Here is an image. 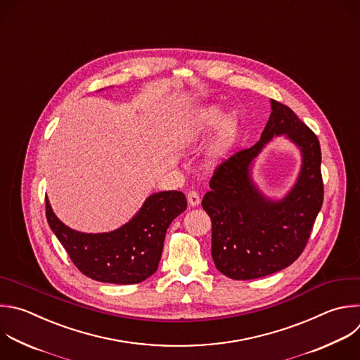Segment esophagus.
<instances>
[{
  "label": "esophagus",
  "mask_w": 360,
  "mask_h": 360,
  "mask_svg": "<svg viewBox=\"0 0 360 360\" xmlns=\"http://www.w3.org/2000/svg\"><path fill=\"white\" fill-rule=\"evenodd\" d=\"M186 198H188V203L191 206H198L200 203V196H199V193L196 191H189Z\"/></svg>",
  "instance_id": "obj_1"
}]
</instances>
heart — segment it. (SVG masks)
<instances>
[{"label": "heart", "instance_id": "b5f03b06", "mask_svg": "<svg viewBox=\"0 0 360 360\" xmlns=\"http://www.w3.org/2000/svg\"><path fill=\"white\" fill-rule=\"evenodd\" d=\"M221 115H223V111L217 105H206L199 108L184 126L181 139L188 143L193 141L200 134H205L206 131L216 127L221 120ZM236 134H237V118L234 115H227L223 120V123L220 124L216 139L213 140L209 148L207 157L210 162H217L229 154L230 148L234 144Z\"/></svg>", "mask_w": 360, "mask_h": 360}]
</instances>
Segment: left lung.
<instances>
[{
  "instance_id": "obj_1",
  "label": "left lung",
  "mask_w": 360,
  "mask_h": 360,
  "mask_svg": "<svg viewBox=\"0 0 360 360\" xmlns=\"http://www.w3.org/2000/svg\"><path fill=\"white\" fill-rule=\"evenodd\" d=\"M284 134L302 151L296 185L274 201L261 193L251 165L264 146ZM202 207L212 220V257L233 280H253L291 266L307 246L323 200L318 137L297 114L271 98V114L253 147L234 153L213 172Z\"/></svg>"
}]
</instances>
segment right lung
I'll return each instance as SVG.
<instances>
[{"label":"right lung","instance_id":"obj_1","mask_svg":"<svg viewBox=\"0 0 360 360\" xmlns=\"http://www.w3.org/2000/svg\"><path fill=\"white\" fill-rule=\"evenodd\" d=\"M45 202L48 223L73 264L86 277L110 284H137L153 276L167 229L186 209V198L179 191L153 193L130 221L93 234L68 227L56 217L48 198Z\"/></svg>","mask_w":360,"mask_h":360}]
</instances>
